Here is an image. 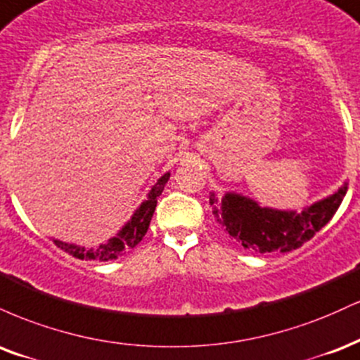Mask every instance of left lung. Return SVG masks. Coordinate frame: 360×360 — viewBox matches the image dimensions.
<instances>
[{"mask_svg": "<svg viewBox=\"0 0 360 360\" xmlns=\"http://www.w3.org/2000/svg\"><path fill=\"white\" fill-rule=\"evenodd\" d=\"M347 192V184L330 197L307 207L302 212L276 210L239 193H226L222 198L212 192L209 204L219 226L231 239L255 252H288L310 240L333 217Z\"/></svg>", "mask_w": 360, "mask_h": 360, "instance_id": "left-lung-1", "label": "left lung"}]
</instances>
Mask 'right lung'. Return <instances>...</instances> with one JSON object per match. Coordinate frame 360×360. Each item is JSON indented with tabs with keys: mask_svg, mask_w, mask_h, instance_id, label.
Returning <instances> with one entry per match:
<instances>
[{
	"mask_svg": "<svg viewBox=\"0 0 360 360\" xmlns=\"http://www.w3.org/2000/svg\"><path fill=\"white\" fill-rule=\"evenodd\" d=\"M168 179H170V173H165V175L153 185V188L148 193V198L143 202L141 205L138 207L136 212L133 214L131 221L126 224L124 227L120 231V234L116 238L109 239L108 244H103V246L96 249H86L79 248L75 244H67L62 243V240L55 239V246L60 248L62 251L69 252L77 259H86V261H111L116 259L124 255L126 251H129L131 248L138 246L139 240L143 239V236L146 234L148 227H150L151 217H153L155 207H156V198L162 195L165 184H167Z\"/></svg>",
	"mask_w": 360,
	"mask_h": 360,
	"instance_id": "1",
	"label": "right lung"
}]
</instances>
